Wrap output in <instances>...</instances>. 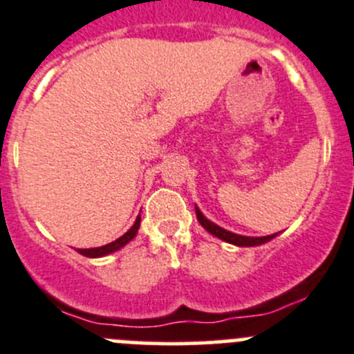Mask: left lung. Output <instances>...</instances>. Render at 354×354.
<instances>
[{"instance_id": "obj_1", "label": "left lung", "mask_w": 354, "mask_h": 354, "mask_svg": "<svg viewBox=\"0 0 354 354\" xmlns=\"http://www.w3.org/2000/svg\"><path fill=\"white\" fill-rule=\"evenodd\" d=\"M195 212H197V219L198 223H201L202 226H204L205 230H207L211 235L218 236V239L225 240V242L228 243H235V245H240V247H252V245H261V243L268 242V240L275 239L279 233H273V235H268V236H243V235H236V233H232V232H226L225 228H221V226L214 225L212 221H209L207 218H204V214H202L201 211H198V207H195Z\"/></svg>"}]
</instances>
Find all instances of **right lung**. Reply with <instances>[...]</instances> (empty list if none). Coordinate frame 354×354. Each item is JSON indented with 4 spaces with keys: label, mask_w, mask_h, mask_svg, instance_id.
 I'll return each mask as SVG.
<instances>
[{
    "label": "right lung",
    "mask_w": 354,
    "mask_h": 354,
    "mask_svg": "<svg viewBox=\"0 0 354 354\" xmlns=\"http://www.w3.org/2000/svg\"><path fill=\"white\" fill-rule=\"evenodd\" d=\"M140 216L136 218L135 225L131 226V228L128 230V232L124 233L122 236H119L118 240H114V242L107 243V245H102V247H95V249H77L79 254H82V256L86 257H102L105 256V254H111V252H115L118 249H121V247H124L126 243L129 242V240H133L136 236V232H138L140 228Z\"/></svg>",
    "instance_id": "right-lung-1"
}]
</instances>
